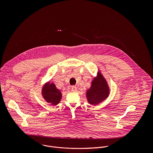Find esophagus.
<instances>
[{
	"label": "esophagus",
	"instance_id": "obj_1",
	"mask_svg": "<svg viewBox=\"0 0 153 153\" xmlns=\"http://www.w3.org/2000/svg\"><path fill=\"white\" fill-rule=\"evenodd\" d=\"M71 89H72V91H73V92H76L77 91V88L75 86H72L71 87Z\"/></svg>",
	"mask_w": 153,
	"mask_h": 153
}]
</instances>
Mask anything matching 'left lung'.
<instances>
[{
    "label": "left lung",
    "instance_id": "obj_1",
    "mask_svg": "<svg viewBox=\"0 0 153 153\" xmlns=\"http://www.w3.org/2000/svg\"><path fill=\"white\" fill-rule=\"evenodd\" d=\"M109 87L106 79L98 70L97 76L94 78L91 87L86 92L88 102L92 105H97L105 101L109 96Z\"/></svg>",
    "mask_w": 153,
    "mask_h": 153
}]
</instances>
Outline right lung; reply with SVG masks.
<instances>
[{"instance_id": "add662e5", "label": "right lung", "mask_w": 153, "mask_h": 153, "mask_svg": "<svg viewBox=\"0 0 153 153\" xmlns=\"http://www.w3.org/2000/svg\"><path fill=\"white\" fill-rule=\"evenodd\" d=\"M41 94L45 101L52 105L58 104L62 99V93L59 89L56 87L53 83L50 81L46 82L42 86Z\"/></svg>"}]
</instances>
